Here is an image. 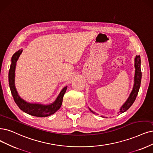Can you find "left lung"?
I'll return each instance as SVG.
<instances>
[{"label": "left lung", "instance_id": "1", "mask_svg": "<svg viewBox=\"0 0 153 153\" xmlns=\"http://www.w3.org/2000/svg\"><path fill=\"white\" fill-rule=\"evenodd\" d=\"M135 77H134V85L133 87L132 91L130 94L128 98L126 101V102L121 107L119 113L122 114V113L127 111L130 107H131L134 102L135 101V99L139 93V90L141 82V78H142V72H141L140 69V55H136L135 58ZM93 114H95L94 111H93L91 109L89 108Z\"/></svg>", "mask_w": 153, "mask_h": 153}]
</instances>
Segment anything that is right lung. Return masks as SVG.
Here are the masks:
<instances>
[{"mask_svg": "<svg viewBox=\"0 0 153 153\" xmlns=\"http://www.w3.org/2000/svg\"><path fill=\"white\" fill-rule=\"evenodd\" d=\"M22 50H20L16 52L12 57V63L9 72V84L11 93L13 97L15 103L18 106L19 108L25 111L26 114L39 117H45L53 115L59 110L63 101L64 95L66 91L67 86L65 87L62 90L59 97L55 102L49 105H43L41 104H33L27 103L26 101L21 98L18 95L14 86V75L16 62L18 60Z\"/></svg>", "mask_w": 153, "mask_h": 153, "instance_id": "add662e5", "label": "right lung"}]
</instances>
